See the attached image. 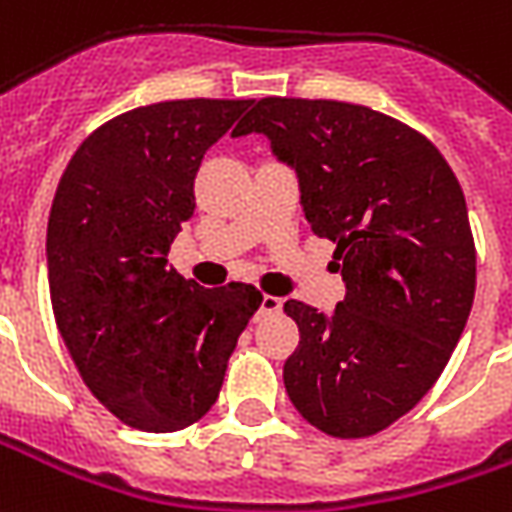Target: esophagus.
Segmentation results:
<instances>
[{
    "label": "esophagus",
    "instance_id": "1",
    "mask_svg": "<svg viewBox=\"0 0 512 512\" xmlns=\"http://www.w3.org/2000/svg\"><path fill=\"white\" fill-rule=\"evenodd\" d=\"M282 310V299H277V296H263L260 299V307H257V316H274V313H280Z\"/></svg>",
    "mask_w": 512,
    "mask_h": 512
}]
</instances>
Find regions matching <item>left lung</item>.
<instances>
[{
  "instance_id": "left-lung-1",
  "label": "left lung",
  "mask_w": 512,
  "mask_h": 512,
  "mask_svg": "<svg viewBox=\"0 0 512 512\" xmlns=\"http://www.w3.org/2000/svg\"><path fill=\"white\" fill-rule=\"evenodd\" d=\"M263 132L299 177L310 230L335 244L338 307L288 299L293 407L332 438H368L421 402L463 335L477 252L463 188L421 132L332 99H260L232 135Z\"/></svg>"
}]
</instances>
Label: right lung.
<instances>
[{"instance_id":"1","label":"right lung","mask_w":512,"mask_h":512,"mask_svg":"<svg viewBox=\"0 0 512 512\" xmlns=\"http://www.w3.org/2000/svg\"><path fill=\"white\" fill-rule=\"evenodd\" d=\"M249 105L135 107L91 132L57 185L46 227L57 330L82 382L135 430H185L216 405L263 299L255 285L202 288L169 266L202 157Z\"/></svg>"}]
</instances>
